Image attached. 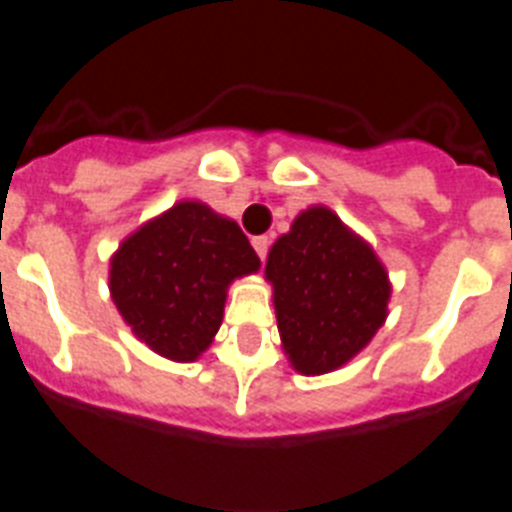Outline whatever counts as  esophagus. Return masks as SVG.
<instances>
[{"label":"esophagus","instance_id":"esophagus-1","mask_svg":"<svg viewBox=\"0 0 512 512\" xmlns=\"http://www.w3.org/2000/svg\"><path fill=\"white\" fill-rule=\"evenodd\" d=\"M253 251L259 253V259L264 261L266 259V253H269V238H264V235H259V238H253Z\"/></svg>","mask_w":512,"mask_h":512}]
</instances>
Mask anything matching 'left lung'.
<instances>
[{"label":"left lung","instance_id":"left-lung-1","mask_svg":"<svg viewBox=\"0 0 512 512\" xmlns=\"http://www.w3.org/2000/svg\"><path fill=\"white\" fill-rule=\"evenodd\" d=\"M266 277L274 285L282 345L301 374H327L348 363L387 316L384 266L324 206L298 214L274 243Z\"/></svg>","mask_w":512,"mask_h":512}]
</instances>
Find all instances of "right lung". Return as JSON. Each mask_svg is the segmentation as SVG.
I'll list each match as a JSON object with an SVG mask.
<instances>
[{"mask_svg":"<svg viewBox=\"0 0 512 512\" xmlns=\"http://www.w3.org/2000/svg\"><path fill=\"white\" fill-rule=\"evenodd\" d=\"M232 219L180 201L133 232L109 269L112 301L135 337L170 361H196L225 314V290L259 269Z\"/></svg>","mask_w":512,"mask_h":512,"instance_id":"add662e5","label":"right lung"}]
</instances>
